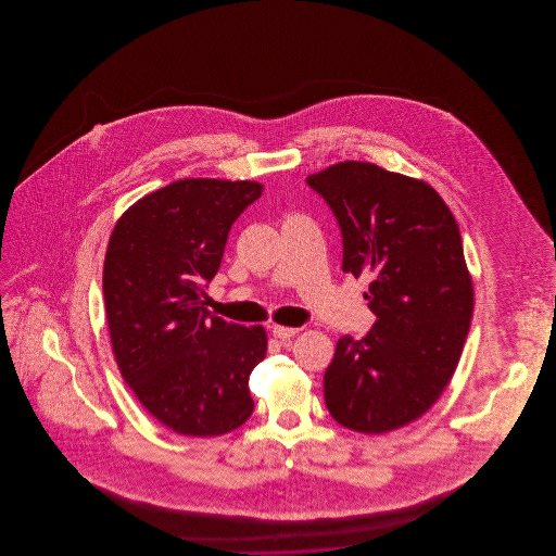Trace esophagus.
<instances>
[{
  "instance_id": "esophagus-1",
  "label": "esophagus",
  "mask_w": 556,
  "mask_h": 556,
  "mask_svg": "<svg viewBox=\"0 0 556 556\" xmlns=\"http://www.w3.org/2000/svg\"><path fill=\"white\" fill-rule=\"evenodd\" d=\"M298 328H286V326H274L273 333L278 340H288L298 333Z\"/></svg>"
}]
</instances>
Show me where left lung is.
<instances>
[{
	"label": "left lung",
	"mask_w": 556,
	"mask_h": 556,
	"mask_svg": "<svg viewBox=\"0 0 556 556\" xmlns=\"http://www.w3.org/2000/svg\"><path fill=\"white\" fill-rule=\"evenodd\" d=\"M342 232L343 273L366 276L376 324L343 336L324 376L340 426L386 433L438 402L462 357L472 283L450 206L424 180L345 161L306 178Z\"/></svg>",
	"instance_id": "8db88e82"
}]
</instances>
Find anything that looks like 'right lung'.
Instances as JSON below:
<instances>
[{"label":"right lung","mask_w":556,"mask_h":556,"mask_svg":"<svg viewBox=\"0 0 556 556\" xmlns=\"http://www.w3.org/2000/svg\"><path fill=\"white\" fill-rule=\"evenodd\" d=\"M261 197L250 180L185 178L135 202L109 240L103 294L121 376L180 435H225L254 409L266 331L216 318L202 295L235 220Z\"/></svg>","instance_id":"right-lung-1"}]
</instances>
